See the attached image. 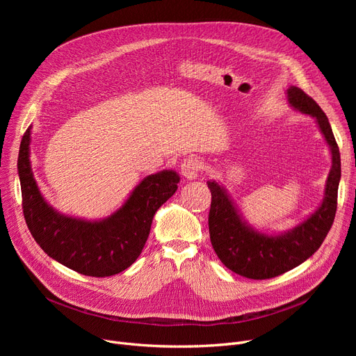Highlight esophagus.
<instances>
[{"mask_svg": "<svg viewBox=\"0 0 356 356\" xmlns=\"http://www.w3.org/2000/svg\"><path fill=\"white\" fill-rule=\"evenodd\" d=\"M180 168H181V173L186 179L193 180L199 176V172L202 168V160L196 156H189L181 161Z\"/></svg>", "mask_w": 356, "mask_h": 356, "instance_id": "1", "label": "esophagus"}]
</instances>
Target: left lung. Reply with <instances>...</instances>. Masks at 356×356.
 <instances>
[{
  "label": "left lung",
  "instance_id": "obj_1",
  "mask_svg": "<svg viewBox=\"0 0 356 356\" xmlns=\"http://www.w3.org/2000/svg\"><path fill=\"white\" fill-rule=\"evenodd\" d=\"M287 97L294 109L316 118L332 153V168L319 209L289 232L270 236L250 228L238 215L225 189L213 180L208 181L212 195L209 211L212 247L223 266L252 280H267L284 274L312 257L330 231L338 207L341 154L329 120L322 108L300 88H289Z\"/></svg>",
  "mask_w": 356,
  "mask_h": 356
}]
</instances>
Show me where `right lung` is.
<instances>
[{
	"label": "right lung",
	"mask_w": 356,
	"mask_h": 356,
	"mask_svg": "<svg viewBox=\"0 0 356 356\" xmlns=\"http://www.w3.org/2000/svg\"><path fill=\"white\" fill-rule=\"evenodd\" d=\"M30 129L18 153L23 213L40 248L65 267L90 277H109L128 268L141 254L161 204L177 191L179 175L163 170L147 176L115 213L83 220L56 212L42 196L30 165Z\"/></svg>",
	"instance_id": "right-lung-1"
}]
</instances>
